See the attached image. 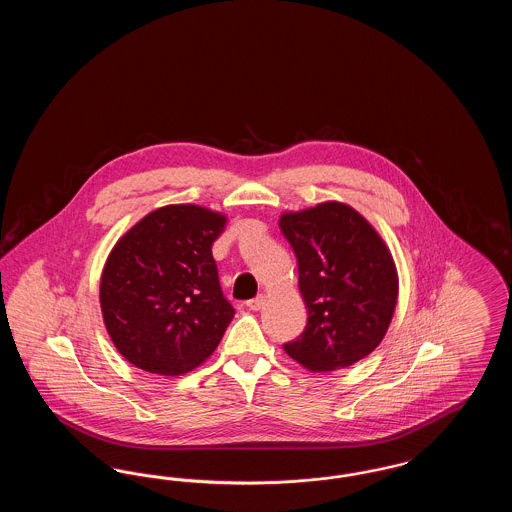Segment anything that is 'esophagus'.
<instances>
[{
    "label": "esophagus",
    "mask_w": 512,
    "mask_h": 512,
    "mask_svg": "<svg viewBox=\"0 0 512 512\" xmlns=\"http://www.w3.org/2000/svg\"><path fill=\"white\" fill-rule=\"evenodd\" d=\"M251 311H259L263 305H265V295L263 293H259L257 297H253V299H249L247 303H245Z\"/></svg>",
    "instance_id": "esophagus-1"
}]
</instances>
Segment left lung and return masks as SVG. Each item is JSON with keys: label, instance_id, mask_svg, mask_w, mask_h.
Here are the masks:
<instances>
[{"label": "left lung", "instance_id": "1", "mask_svg": "<svg viewBox=\"0 0 512 512\" xmlns=\"http://www.w3.org/2000/svg\"><path fill=\"white\" fill-rule=\"evenodd\" d=\"M292 245L307 326L286 353L313 372L351 366L384 340L399 278L390 249L368 220L340 201L280 217Z\"/></svg>", "mask_w": 512, "mask_h": 512}]
</instances>
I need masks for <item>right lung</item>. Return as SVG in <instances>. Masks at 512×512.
Wrapping results in <instances>:
<instances>
[{"mask_svg":"<svg viewBox=\"0 0 512 512\" xmlns=\"http://www.w3.org/2000/svg\"><path fill=\"white\" fill-rule=\"evenodd\" d=\"M226 217L180 203L151 211L111 249L99 282L107 334L146 372L180 376L203 365L230 320L211 247Z\"/></svg>","mask_w":512,"mask_h":512,"instance_id":"1","label":"right lung"}]
</instances>
